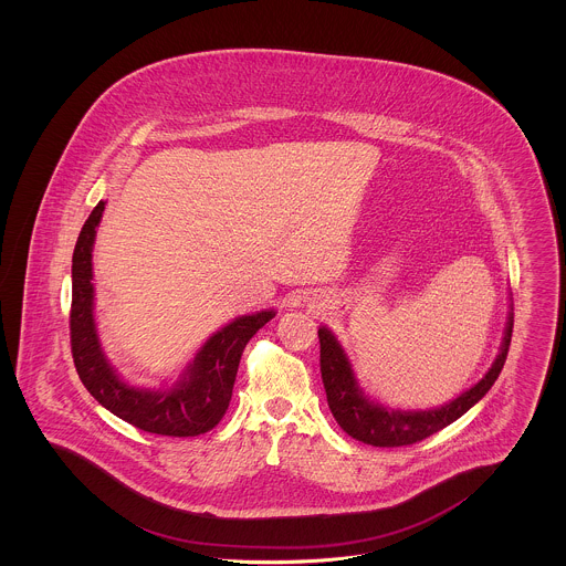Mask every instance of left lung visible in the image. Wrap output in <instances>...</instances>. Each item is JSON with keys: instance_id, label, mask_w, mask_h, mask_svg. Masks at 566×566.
I'll return each mask as SVG.
<instances>
[{"instance_id": "8db88e82", "label": "left lung", "mask_w": 566, "mask_h": 566, "mask_svg": "<svg viewBox=\"0 0 566 566\" xmlns=\"http://www.w3.org/2000/svg\"><path fill=\"white\" fill-rule=\"evenodd\" d=\"M513 312H510L503 346L492 363V367L475 386L458 395L454 401L424 409V411H405V409H390L384 405L371 401L358 386L350 360L337 337L326 328H318L321 339V371H323L326 401L331 407L333 418L352 439L376 446V448H399L411 446L437 431L452 424L462 413H467L473 405L478 403L485 392L492 388L496 377L501 374L510 344H512Z\"/></svg>"}]
</instances>
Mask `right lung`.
<instances>
[{
    "label": "right lung",
    "mask_w": 566,
    "mask_h": 566,
    "mask_svg": "<svg viewBox=\"0 0 566 566\" xmlns=\"http://www.w3.org/2000/svg\"><path fill=\"white\" fill-rule=\"evenodd\" d=\"M106 201L86 218L72 256V356L84 388L120 420L167 437H195L222 420L245 344L275 316L273 310L240 316L199 348L180 379L165 390L129 386L102 350L93 316V243Z\"/></svg>",
    "instance_id": "right-lung-1"
}]
</instances>
